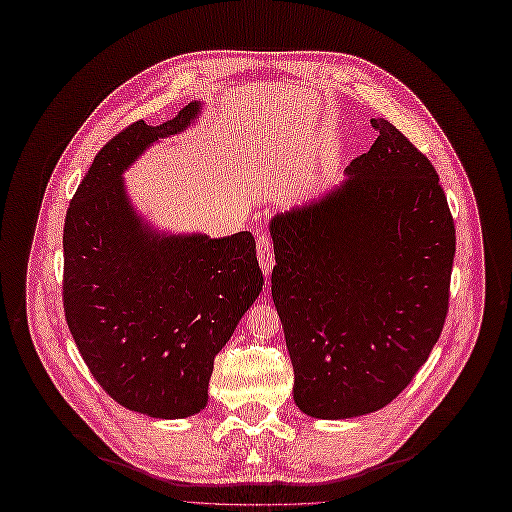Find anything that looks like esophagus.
I'll use <instances>...</instances> for the list:
<instances>
[{"label":"esophagus","instance_id":"obj_1","mask_svg":"<svg viewBox=\"0 0 512 512\" xmlns=\"http://www.w3.org/2000/svg\"><path fill=\"white\" fill-rule=\"evenodd\" d=\"M256 252H258V262L262 267V273L269 275L273 265H275V254H273V239L269 235H260L256 243Z\"/></svg>","mask_w":512,"mask_h":512}]
</instances>
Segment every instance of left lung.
Here are the masks:
<instances>
[{
    "mask_svg": "<svg viewBox=\"0 0 512 512\" xmlns=\"http://www.w3.org/2000/svg\"><path fill=\"white\" fill-rule=\"evenodd\" d=\"M337 190L275 215L271 294L294 369V401L316 418L384 408L442 333L455 222L438 173L386 119Z\"/></svg>",
    "mask_w": 512,
    "mask_h": 512,
    "instance_id": "left-lung-1",
    "label": "left lung"
}]
</instances>
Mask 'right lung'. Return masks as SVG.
<instances>
[{
    "label": "right lung",
    "mask_w": 512,
    "mask_h": 512,
    "mask_svg": "<svg viewBox=\"0 0 512 512\" xmlns=\"http://www.w3.org/2000/svg\"><path fill=\"white\" fill-rule=\"evenodd\" d=\"M198 113L190 102L160 126L141 119L113 136L64 226V312L76 348L119 406L156 418L207 406L215 354L265 284L252 232L160 237L126 196L123 170Z\"/></svg>",
    "instance_id": "1"
}]
</instances>
